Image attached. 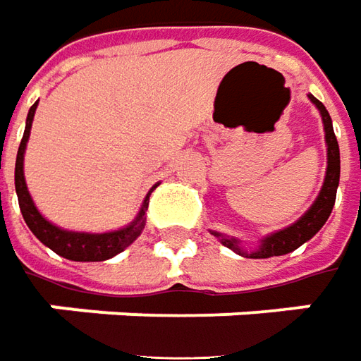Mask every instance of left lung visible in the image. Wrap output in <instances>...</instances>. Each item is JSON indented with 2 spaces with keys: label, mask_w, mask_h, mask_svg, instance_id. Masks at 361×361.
Wrapping results in <instances>:
<instances>
[{
  "label": "left lung",
  "mask_w": 361,
  "mask_h": 361,
  "mask_svg": "<svg viewBox=\"0 0 361 361\" xmlns=\"http://www.w3.org/2000/svg\"><path fill=\"white\" fill-rule=\"evenodd\" d=\"M308 99L320 111L322 123H324V139H326V147H328L326 149L328 164H326L324 185H322L316 200L312 202L310 209L306 210L296 222H292L286 228H280V231L264 236L252 250H244L243 243L238 238H234V236H226L222 232L210 231V234H214L219 238L220 244H224L226 248H231L240 256H246V258H270V256H282V254L292 252L304 243H308L310 238H314V234H318V231L326 224L328 216L332 214L334 202H336V190H338V185H340V147H338L336 135H334L330 113L326 111V107L314 95H308Z\"/></svg>",
  "instance_id": "left-lung-1"
}]
</instances>
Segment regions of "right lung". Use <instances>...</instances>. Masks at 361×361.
I'll return each mask as SVG.
<instances>
[{
    "mask_svg": "<svg viewBox=\"0 0 361 361\" xmlns=\"http://www.w3.org/2000/svg\"><path fill=\"white\" fill-rule=\"evenodd\" d=\"M35 109H37V103H33V107L29 109L27 121H25V133H23V139H21V145H19L16 161V192L25 224L29 226V231L33 232L47 248H51L53 252L67 258V260H73V262H101V260H109V258L117 256L118 252H123L127 246H130L141 236L145 222H147L145 212L149 209V197H151L152 188L157 185L152 186L151 190H149V195L145 197L141 210L137 212L135 220L129 222L127 226H123V228H117V231H67V228H61V226L49 222L35 207V202H33V198H31L27 190L25 175H23V157H25V149H27L29 135H31V123H33V117H35Z\"/></svg>",
    "mask_w": 361,
    "mask_h": 361,
    "instance_id": "obj_1",
    "label": "right lung"
}]
</instances>
